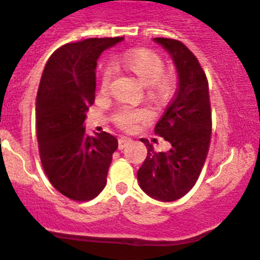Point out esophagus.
<instances>
[{
    "label": "esophagus",
    "mask_w": 260,
    "mask_h": 260,
    "mask_svg": "<svg viewBox=\"0 0 260 260\" xmlns=\"http://www.w3.org/2000/svg\"><path fill=\"white\" fill-rule=\"evenodd\" d=\"M131 142H132V140H131L129 137H125V136H123V137L119 138L118 149H119V150H123L125 146H127L128 144H131Z\"/></svg>",
    "instance_id": "esophagus-1"
}]
</instances>
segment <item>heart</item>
<instances>
[{
	"label": "heart",
	"mask_w": 260,
	"mask_h": 260,
	"mask_svg": "<svg viewBox=\"0 0 260 260\" xmlns=\"http://www.w3.org/2000/svg\"><path fill=\"white\" fill-rule=\"evenodd\" d=\"M120 67L125 68L137 77L144 84H146L147 94L155 101L167 100L174 89L176 78L173 73L166 72V62L159 53L146 48L123 52L116 59ZM113 79V70L104 68L100 77V88L103 92H108ZM151 116V113L146 108L124 105L120 106L114 113L113 122L118 127L125 131H133L138 123L145 122Z\"/></svg>",
	"instance_id": "heart-1"
}]
</instances>
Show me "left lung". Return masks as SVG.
<instances>
[{
	"label": "left lung",
	"instance_id": "1",
	"mask_svg": "<svg viewBox=\"0 0 260 260\" xmlns=\"http://www.w3.org/2000/svg\"><path fill=\"white\" fill-rule=\"evenodd\" d=\"M171 55L178 75V89L155 133L171 144L156 152L142 138L147 156L137 172L140 187L150 198L174 201L185 196L198 181L210 145L212 109L207 75L196 56L179 41L154 38Z\"/></svg>",
	"mask_w": 260,
	"mask_h": 260
}]
</instances>
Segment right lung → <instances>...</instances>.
Masks as SVG:
<instances>
[{
    "mask_svg": "<svg viewBox=\"0 0 260 260\" xmlns=\"http://www.w3.org/2000/svg\"><path fill=\"white\" fill-rule=\"evenodd\" d=\"M123 37L88 38L57 48L46 62L36 101L40 157L52 186L87 201L106 185L118 140L108 132L87 136V110L94 101L97 59Z\"/></svg>",
    "mask_w": 260,
    "mask_h": 260,
    "instance_id": "obj_1",
    "label": "right lung"
}]
</instances>
